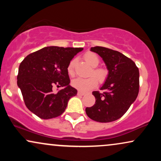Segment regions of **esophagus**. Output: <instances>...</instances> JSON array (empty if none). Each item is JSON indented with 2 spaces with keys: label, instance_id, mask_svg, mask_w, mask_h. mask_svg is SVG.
<instances>
[{
  "label": "esophagus",
  "instance_id": "esophagus-1",
  "mask_svg": "<svg viewBox=\"0 0 161 161\" xmlns=\"http://www.w3.org/2000/svg\"><path fill=\"white\" fill-rule=\"evenodd\" d=\"M77 95H78L79 96H83V95H86V94H85L84 92H78V93H77Z\"/></svg>",
  "mask_w": 161,
  "mask_h": 161
}]
</instances>
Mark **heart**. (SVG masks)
Returning <instances> with one entry per match:
<instances>
[{"instance_id": "b5f03b06", "label": "heart", "mask_w": 161, "mask_h": 161, "mask_svg": "<svg viewBox=\"0 0 161 161\" xmlns=\"http://www.w3.org/2000/svg\"><path fill=\"white\" fill-rule=\"evenodd\" d=\"M85 60L87 63L91 65L92 67H96L99 64L100 60L98 57L94 53H87L85 55ZM75 61L74 60H71L68 65L67 72L69 75H74V66ZM92 74H94L99 80H103L106 75V72L103 69H94L92 70ZM97 84V80L95 77H89L87 79L76 78L72 81V86L76 89L81 92H88L92 88H95Z\"/></svg>"}]
</instances>
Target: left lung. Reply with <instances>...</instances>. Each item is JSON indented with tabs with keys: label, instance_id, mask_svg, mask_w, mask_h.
<instances>
[{
	"label": "left lung",
	"instance_id": "1",
	"mask_svg": "<svg viewBox=\"0 0 161 161\" xmlns=\"http://www.w3.org/2000/svg\"><path fill=\"white\" fill-rule=\"evenodd\" d=\"M91 51L104 60L108 75L100 89L93 92L95 104L86 108V114L93 120L109 123L119 119L136 101L139 90V71L136 64L119 51L104 47Z\"/></svg>",
	"mask_w": 161,
	"mask_h": 161
}]
</instances>
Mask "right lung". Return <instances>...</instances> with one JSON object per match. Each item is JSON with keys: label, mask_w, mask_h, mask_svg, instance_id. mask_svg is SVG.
Returning a JSON list of instances; mask_svg holds the SVG:
<instances>
[{"label": "right lung", "mask_w": 161, "mask_h": 161, "mask_svg": "<svg viewBox=\"0 0 161 161\" xmlns=\"http://www.w3.org/2000/svg\"><path fill=\"white\" fill-rule=\"evenodd\" d=\"M82 47H45L29 54L20 64L17 86L27 108L38 117L51 119L65 111L77 90L69 85L67 67ZM63 89L53 93V86Z\"/></svg>", "instance_id": "right-lung-1"}]
</instances>
